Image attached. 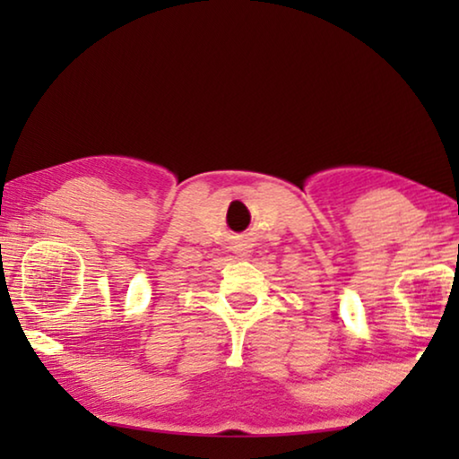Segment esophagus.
<instances>
[{
	"instance_id": "34e87169",
	"label": "esophagus",
	"mask_w": 459,
	"mask_h": 459,
	"mask_svg": "<svg viewBox=\"0 0 459 459\" xmlns=\"http://www.w3.org/2000/svg\"><path fill=\"white\" fill-rule=\"evenodd\" d=\"M251 247H253V243H251V238L248 237H240V238H237L235 243H232V253L237 255V259H247L248 257V253H251Z\"/></svg>"
}]
</instances>
